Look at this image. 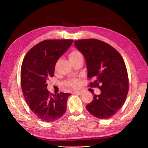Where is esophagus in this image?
Segmentation results:
<instances>
[{"label": "esophagus", "mask_w": 148, "mask_h": 148, "mask_svg": "<svg viewBox=\"0 0 148 148\" xmlns=\"http://www.w3.org/2000/svg\"><path fill=\"white\" fill-rule=\"evenodd\" d=\"M82 91H74L73 94L75 95H82Z\"/></svg>", "instance_id": "34e87169"}]
</instances>
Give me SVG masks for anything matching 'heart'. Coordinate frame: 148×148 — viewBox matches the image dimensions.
I'll return each mask as SVG.
<instances>
[{"mask_svg": "<svg viewBox=\"0 0 148 148\" xmlns=\"http://www.w3.org/2000/svg\"><path fill=\"white\" fill-rule=\"evenodd\" d=\"M79 57H83L82 53L77 51H73L72 52H71L70 54L69 55V60H71L75 59H77V58H79ZM65 84L66 86H68L71 88L77 89L79 86L80 82L77 79H73L66 82Z\"/></svg>", "mask_w": 148, "mask_h": 148, "instance_id": "b5f03b06", "label": "heart"}]
</instances>
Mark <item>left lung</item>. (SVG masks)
<instances>
[{
  "instance_id": "obj_1",
  "label": "left lung",
  "mask_w": 148,
  "mask_h": 148,
  "mask_svg": "<svg viewBox=\"0 0 148 148\" xmlns=\"http://www.w3.org/2000/svg\"><path fill=\"white\" fill-rule=\"evenodd\" d=\"M74 43L86 60L88 78L95 79L89 85L101 90L100 95H93L92 101L86 108L96 118L109 119L123 106L128 91L123 58L113 47L100 40H76Z\"/></svg>"
}]
</instances>
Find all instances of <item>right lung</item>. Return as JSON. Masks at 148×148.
Masks as SVG:
<instances>
[{"mask_svg": "<svg viewBox=\"0 0 148 148\" xmlns=\"http://www.w3.org/2000/svg\"><path fill=\"white\" fill-rule=\"evenodd\" d=\"M73 40L51 39L38 43L26 53L21 68V86L30 109L44 122H52L66 110L70 93H49L47 81L54 75L55 66Z\"/></svg>", "mask_w": 148, "mask_h": 148, "instance_id": "right-lung-1", "label": "right lung"}]
</instances>
